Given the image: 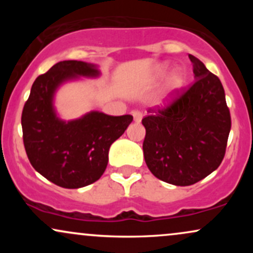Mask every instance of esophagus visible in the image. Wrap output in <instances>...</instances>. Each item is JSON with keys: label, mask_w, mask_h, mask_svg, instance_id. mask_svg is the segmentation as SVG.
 Wrapping results in <instances>:
<instances>
[{"label": "esophagus", "mask_w": 253, "mask_h": 253, "mask_svg": "<svg viewBox=\"0 0 253 253\" xmlns=\"http://www.w3.org/2000/svg\"><path fill=\"white\" fill-rule=\"evenodd\" d=\"M132 115H133V119H134L135 123H140L141 119H143V113H141L140 110H133Z\"/></svg>", "instance_id": "esophagus-1"}]
</instances>
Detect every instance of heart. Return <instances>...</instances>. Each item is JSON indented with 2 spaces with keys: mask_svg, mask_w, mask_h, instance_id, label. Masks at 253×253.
Masks as SVG:
<instances>
[{
  "mask_svg": "<svg viewBox=\"0 0 253 253\" xmlns=\"http://www.w3.org/2000/svg\"><path fill=\"white\" fill-rule=\"evenodd\" d=\"M168 74L167 69H164L163 71H161V76H164V75ZM185 84V75L183 72H177L172 76L170 81V85H169V94L167 95V97L173 96V95L177 94L182 90L183 86Z\"/></svg>",
  "mask_w": 253,
  "mask_h": 253,
  "instance_id": "obj_1",
  "label": "heart"
}]
</instances>
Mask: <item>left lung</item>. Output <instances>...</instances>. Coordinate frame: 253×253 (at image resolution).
Masks as SVG:
<instances>
[{
    "label": "left lung",
    "instance_id": "1",
    "mask_svg": "<svg viewBox=\"0 0 253 253\" xmlns=\"http://www.w3.org/2000/svg\"><path fill=\"white\" fill-rule=\"evenodd\" d=\"M195 82L164 107L149 108L143 123L147 168L173 185L195 184L221 164L231 130V114L219 77L189 54Z\"/></svg>",
    "mask_w": 253,
    "mask_h": 253
}]
</instances>
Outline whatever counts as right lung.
Listing matches in <instances>:
<instances>
[{"mask_svg": "<svg viewBox=\"0 0 253 253\" xmlns=\"http://www.w3.org/2000/svg\"><path fill=\"white\" fill-rule=\"evenodd\" d=\"M98 74L95 65L78 60L54 64L34 81L22 109V138L32 167L62 188L77 189L96 182L108 164L110 145L133 120L132 115L98 112L69 123L57 118L52 101L58 86L77 76Z\"/></svg>", "mask_w": 253, "mask_h": 253, "instance_id": "add662e5", "label": "right lung"}]
</instances>
